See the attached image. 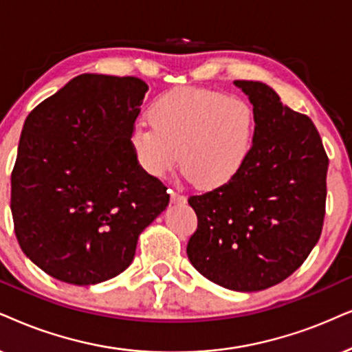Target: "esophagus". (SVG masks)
Instances as JSON below:
<instances>
[{
	"label": "esophagus",
	"instance_id": "1",
	"mask_svg": "<svg viewBox=\"0 0 352 352\" xmlns=\"http://www.w3.org/2000/svg\"><path fill=\"white\" fill-rule=\"evenodd\" d=\"M170 201L175 204H184V203H186V197L184 193H180V191L170 190Z\"/></svg>",
	"mask_w": 352,
	"mask_h": 352
}]
</instances>
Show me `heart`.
I'll return each instance as SVG.
<instances>
[{"mask_svg": "<svg viewBox=\"0 0 352 352\" xmlns=\"http://www.w3.org/2000/svg\"><path fill=\"white\" fill-rule=\"evenodd\" d=\"M148 123L131 131V148L149 175L177 166L188 179L214 188L245 166L255 148L258 115L250 100L206 87H175L155 97Z\"/></svg>", "mask_w": 352, "mask_h": 352, "instance_id": "heart-1", "label": "heart"}]
</instances>
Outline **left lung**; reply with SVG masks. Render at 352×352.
Instances as JSON below:
<instances>
[{"label":"left lung","mask_w":352,"mask_h":352,"mask_svg":"<svg viewBox=\"0 0 352 352\" xmlns=\"http://www.w3.org/2000/svg\"><path fill=\"white\" fill-rule=\"evenodd\" d=\"M234 84L256 110L255 148L232 180L188 198L198 228L186 255L209 281L253 292L289 278L318 242L328 155L312 120L270 86Z\"/></svg>","instance_id":"left-lung-1"}]
</instances>
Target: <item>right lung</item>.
<instances>
[{
    "label": "right lung",
    "mask_w": 352,
    "mask_h": 352,
    "mask_svg": "<svg viewBox=\"0 0 352 352\" xmlns=\"http://www.w3.org/2000/svg\"><path fill=\"white\" fill-rule=\"evenodd\" d=\"M146 91L140 78L79 74L25 118L11 212L22 252L52 278L76 286L115 278L168 204L167 186L131 148Z\"/></svg>",
    "instance_id": "right-lung-1"
}]
</instances>
